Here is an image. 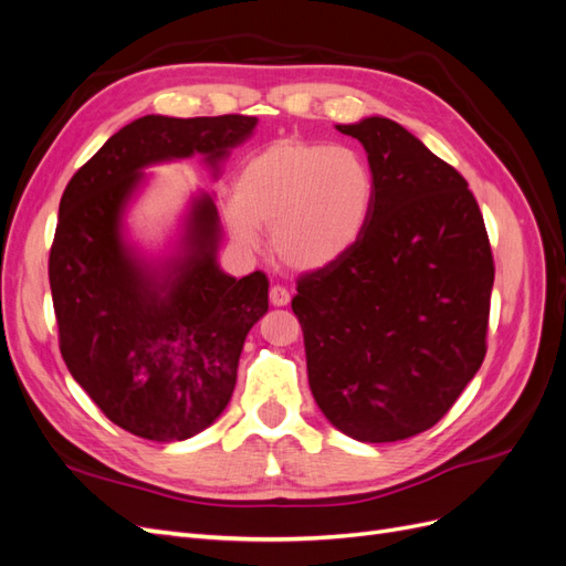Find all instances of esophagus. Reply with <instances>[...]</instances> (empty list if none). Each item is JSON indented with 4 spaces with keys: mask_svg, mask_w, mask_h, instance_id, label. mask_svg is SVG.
I'll return each mask as SVG.
<instances>
[{
    "mask_svg": "<svg viewBox=\"0 0 566 566\" xmlns=\"http://www.w3.org/2000/svg\"><path fill=\"white\" fill-rule=\"evenodd\" d=\"M269 300H271V304H273V306H287V304H290V293H287V287H283V285H271V290H269Z\"/></svg>",
    "mask_w": 566,
    "mask_h": 566,
    "instance_id": "esophagus-1",
    "label": "esophagus"
}]
</instances>
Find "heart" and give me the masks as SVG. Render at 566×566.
I'll list each match as a JSON object with an SVG mask.
<instances>
[{"instance_id": "heart-1", "label": "heart", "mask_w": 566, "mask_h": 566, "mask_svg": "<svg viewBox=\"0 0 566 566\" xmlns=\"http://www.w3.org/2000/svg\"><path fill=\"white\" fill-rule=\"evenodd\" d=\"M375 202L373 169L349 146L279 139L250 156L224 205L233 241L256 250L260 227L271 250L293 271H321L339 262L368 227Z\"/></svg>"}]
</instances>
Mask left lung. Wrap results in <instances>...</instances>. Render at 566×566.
<instances>
[{
    "mask_svg": "<svg viewBox=\"0 0 566 566\" xmlns=\"http://www.w3.org/2000/svg\"><path fill=\"white\" fill-rule=\"evenodd\" d=\"M337 132L366 148L373 214L339 262L300 276L293 312L323 416L356 441H399L482 366L493 254L468 181L418 136L380 115Z\"/></svg>",
    "mask_w": 566,
    "mask_h": 566,
    "instance_id": "1",
    "label": "left lung"
}]
</instances>
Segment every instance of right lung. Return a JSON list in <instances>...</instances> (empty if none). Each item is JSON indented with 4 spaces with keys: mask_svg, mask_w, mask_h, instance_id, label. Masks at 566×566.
I'll use <instances>...</instances> for the list:
<instances>
[{
    "mask_svg": "<svg viewBox=\"0 0 566 566\" xmlns=\"http://www.w3.org/2000/svg\"><path fill=\"white\" fill-rule=\"evenodd\" d=\"M254 127L250 115H144L63 191L49 254L63 361L108 420L142 439H191L224 413L245 337L269 310V281L262 271L233 279L219 269L210 193L191 198L165 256L129 243L125 212L146 167L202 156L217 179Z\"/></svg>",
    "mask_w": 566,
    "mask_h": 566,
    "instance_id": "obj_1",
    "label": "right lung"
}]
</instances>
